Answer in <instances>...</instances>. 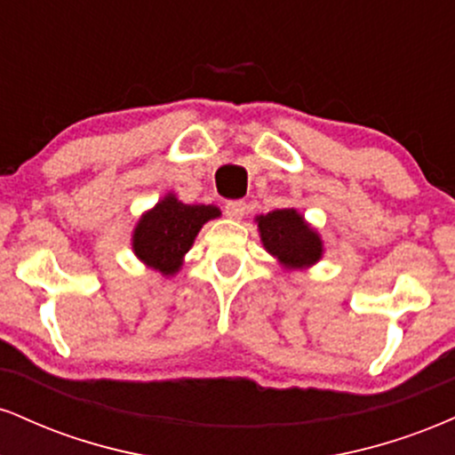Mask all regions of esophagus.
Instances as JSON below:
<instances>
[{
	"instance_id": "1",
	"label": "esophagus",
	"mask_w": 455,
	"mask_h": 455,
	"mask_svg": "<svg viewBox=\"0 0 455 455\" xmlns=\"http://www.w3.org/2000/svg\"><path fill=\"white\" fill-rule=\"evenodd\" d=\"M245 201H228L227 205H224V213H227L231 220H242L243 213H245Z\"/></svg>"
}]
</instances>
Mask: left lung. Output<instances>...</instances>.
Here are the masks:
<instances>
[{"instance_id": "8db88e82", "label": "left lung", "mask_w": 455, "mask_h": 455, "mask_svg": "<svg viewBox=\"0 0 455 455\" xmlns=\"http://www.w3.org/2000/svg\"><path fill=\"white\" fill-rule=\"evenodd\" d=\"M260 242L284 269H307L323 257L321 235L297 210H275L257 216Z\"/></svg>"}]
</instances>
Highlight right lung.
I'll use <instances>...</instances> for the list:
<instances>
[{
  "label": "right lung",
  "mask_w": 455,
  "mask_h": 455,
  "mask_svg": "<svg viewBox=\"0 0 455 455\" xmlns=\"http://www.w3.org/2000/svg\"><path fill=\"white\" fill-rule=\"evenodd\" d=\"M220 216L213 205H186L166 195L140 216L132 233V250L139 260L162 275H173L184 263L203 224Z\"/></svg>",
  "instance_id": "1"
}]
</instances>
